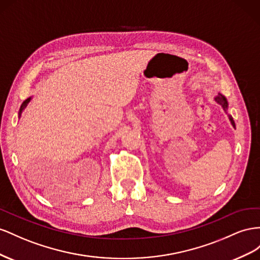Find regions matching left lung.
<instances>
[{
	"mask_svg": "<svg viewBox=\"0 0 260 260\" xmlns=\"http://www.w3.org/2000/svg\"><path fill=\"white\" fill-rule=\"evenodd\" d=\"M216 101H217L218 103H220V105L222 106V108H223L224 110L228 109V102H226V99L224 98V95H222V94L219 93V94L217 95V97H216ZM229 117H230V121H231L232 125L235 127V123H234V121H233L232 116H229Z\"/></svg>",
	"mask_w": 260,
	"mask_h": 260,
	"instance_id": "1",
	"label": "left lung"
}]
</instances>
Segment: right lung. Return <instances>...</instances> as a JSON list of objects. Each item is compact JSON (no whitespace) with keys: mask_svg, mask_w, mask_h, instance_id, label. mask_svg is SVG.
Listing matches in <instances>:
<instances>
[{"mask_svg":"<svg viewBox=\"0 0 260 260\" xmlns=\"http://www.w3.org/2000/svg\"><path fill=\"white\" fill-rule=\"evenodd\" d=\"M29 101H30V98H28L27 100H25L24 102H23V105H21V107H20V110H19V113H21V112H23V110L27 107V105H28V102Z\"/></svg>","mask_w":260,"mask_h":260,"instance_id":"right-lung-1","label":"right lung"}]
</instances>
